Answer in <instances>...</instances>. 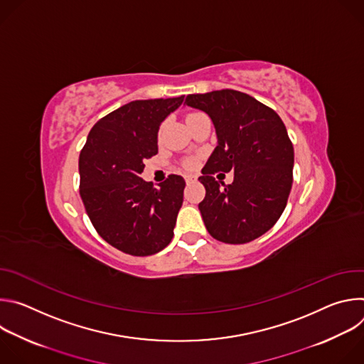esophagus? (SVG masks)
<instances>
[{
    "mask_svg": "<svg viewBox=\"0 0 364 364\" xmlns=\"http://www.w3.org/2000/svg\"><path fill=\"white\" fill-rule=\"evenodd\" d=\"M186 183H194L196 181V176H193V174H186Z\"/></svg>",
    "mask_w": 364,
    "mask_h": 364,
    "instance_id": "obj_1",
    "label": "esophagus"
}]
</instances>
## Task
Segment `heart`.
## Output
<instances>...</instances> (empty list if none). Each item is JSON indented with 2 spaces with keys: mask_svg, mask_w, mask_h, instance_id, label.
<instances>
[{
  "mask_svg": "<svg viewBox=\"0 0 364 364\" xmlns=\"http://www.w3.org/2000/svg\"><path fill=\"white\" fill-rule=\"evenodd\" d=\"M196 114H198V112H193V114H188V115H187V118H186V119H188V118H190V117H193V115H196Z\"/></svg>",
  "mask_w": 364,
  "mask_h": 364,
  "instance_id": "1",
  "label": "heart"
}]
</instances>
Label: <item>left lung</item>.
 <instances>
[{
	"instance_id": "left-lung-1",
	"label": "left lung",
	"mask_w": 364,
	"mask_h": 364,
	"mask_svg": "<svg viewBox=\"0 0 364 364\" xmlns=\"http://www.w3.org/2000/svg\"><path fill=\"white\" fill-rule=\"evenodd\" d=\"M184 105L210 117L218 146L203 176L205 197L198 204L209 233L225 243H247L281 218L292 187L294 146L282 119L255 97L232 90L188 95ZM235 173L220 188L213 174Z\"/></svg>"
}]
</instances>
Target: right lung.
<instances>
[{
	"label": "right lung",
	"mask_w": 364,
	"mask_h": 364,
	"mask_svg": "<svg viewBox=\"0 0 364 364\" xmlns=\"http://www.w3.org/2000/svg\"><path fill=\"white\" fill-rule=\"evenodd\" d=\"M184 96L132 100L103 117L80 151V197L86 213L114 247L148 256L174 236L186 181L171 174L154 188L141 178L144 160L159 152V129Z\"/></svg>",
	"instance_id": "right-lung-1"
}]
</instances>
